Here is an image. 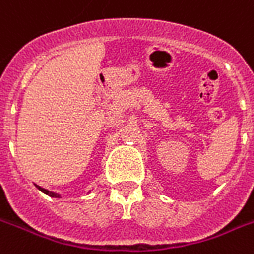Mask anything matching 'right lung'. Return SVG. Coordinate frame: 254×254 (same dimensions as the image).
Instances as JSON below:
<instances>
[{"label":"right lung","instance_id":"right-lung-1","mask_svg":"<svg viewBox=\"0 0 254 254\" xmlns=\"http://www.w3.org/2000/svg\"><path fill=\"white\" fill-rule=\"evenodd\" d=\"M35 187L38 188V189H39V190H40V191H43L44 194L49 195V197H55V198H60V197H61V195H60L59 193H55V191H51V190H48V189H44V188L39 187V185H36V184H35Z\"/></svg>","mask_w":254,"mask_h":254}]
</instances>
